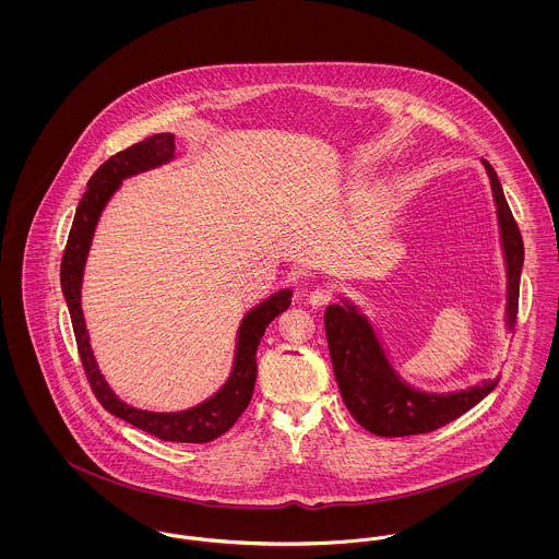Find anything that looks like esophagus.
<instances>
[{
  "mask_svg": "<svg viewBox=\"0 0 559 559\" xmlns=\"http://www.w3.org/2000/svg\"><path fill=\"white\" fill-rule=\"evenodd\" d=\"M330 300H332V292L323 289V287H317V289H312L308 294V301H310L312 308H321V306H325Z\"/></svg>",
  "mask_w": 559,
  "mask_h": 559,
  "instance_id": "esophagus-1",
  "label": "esophagus"
}]
</instances>
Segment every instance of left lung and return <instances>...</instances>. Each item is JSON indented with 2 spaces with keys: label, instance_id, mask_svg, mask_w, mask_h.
Instances as JSON below:
<instances>
[{
  "label": "left lung",
  "instance_id": "1",
  "mask_svg": "<svg viewBox=\"0 0 559 559\" xmlns=\"http://www.w3.org/2000/svg\"><path fill=\"white\" fill-rule=\"evenodd\" d=\"M491 182L498 213L500 242L507 263V328L513 332L519 308V281L523 267V240L513 213L507 204L496 170L483 159ZM325 336L330 344L336 383L348 413L361 428L377 436H413L438 430L462 417L491 393L500 377L478 385L430 393L408 385L391 366L368 317L353 304H330L325 308Z\"/></svg>",
  "mask_w": 559,
  "mask_h": 559
}]
</instances>
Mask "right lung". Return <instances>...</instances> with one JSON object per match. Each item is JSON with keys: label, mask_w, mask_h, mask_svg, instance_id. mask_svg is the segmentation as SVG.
I'll list each match as a JSON object with an SVG mask.
<instances>
[{"label": "right lung", "mask_w": 559, "mask_h": 559, "mask_svg": "<svg viewBox=\"0 0 559 559\" xmlns=\"http://www.w3.org/2000/svg\"><path fill=\"white\" fill-rule=\"evenodd\" d=\"M174 153L176 148H174L173 133H155L129 146L126 151L112 155L88 178L85 195L76 209L74 223L68 236V245L61 259V289L72 317V328L79 344L81 361L85 366L86 379L99 404L115 417L162 440L211 442L229 430L249 406L255 389V379H258L255 355H258L259 341L265 328L272 323V319L289 308L292 296H294L292 289H281L272 294L267 300L261 301L245 314L238 328L234 366L225 385L202 404L187 411H178V413H153V411L135 408L128 402H123L112 391V386L106 383L102 370L97 368L93 348L88 343L83 306H81L86 255L91 249L97 221L104 213L106 204L110 202V198L115 195V191L121 187L126 178L173 162Z\"/></svg>", "instance_id": "1"}]
</instances>
